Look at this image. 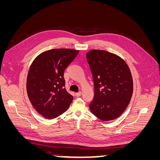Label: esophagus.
Returning a JSON list of instances; mask_svg holds the SVG:
<instances>
[{
  "instance_id": "1",
  "label": "esophagus",
  "mask_w": 160,
  "mask_h": 160,
  "mask_svg": "<svg viewBox=\"0 0 160 160\" xmlns=\"http://www.w3.org/2000/svg\"><path fill=\"white\" fill-rule=\"evenodd\" d=\"M81 94H82V92L79 91V92H78V93H77L75 95L77 97H80L81 95Z\"/></svg>"
}]
</instances>
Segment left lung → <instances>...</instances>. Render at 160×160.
<instances>
[{
  "mask_svg": "<svg viewBox=\"0 0 160 160\" xmlns=\"http://www.w3.org/2000/svg\"><path fill=\"white\" fill-rule=\"evenodd\" d=\"M86 56L94 83L91 112L104 122L117 119L127 108L133 94L129 67L122 58L108 51L93 49Z\"/></svg>",
  "mask_w": 160,
  "mask_h": 160,
  "instance_id": "8db88e82",
  "label": "left lung"
}]
</instances>
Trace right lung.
I'll return each instance as SVG.
<instances>
[{
	"label": "right lung",
	"mask_w": 160,
	"mask_h": 160,
	"mask_svg": "<svg viewBox=\"0 0 160 160\" xmlns=\"http://www.w3.org/2000/svg\"><path fill=\"white\" fill-rule=\"evenodd\" d=\"M78 50L55 49L38 55L30 67L27 91L31 104L47 119L57 118L67 110L73 99L65 88L64 71Z\"/></svg>",
	"instance_id": "add662e5"
}]
</instances>
